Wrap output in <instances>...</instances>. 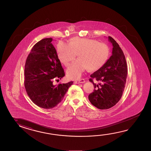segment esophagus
I'll use <instances>...</instances> for the list:
<instances>
[{"label": "esophagus", "instance_id": "1", "mask_svg": "<svg viewBox=\"0 0 151 151\" xmlns=\"http://www.w3.org/2000/svg\"><path fill=\"white\" fill-rule=\"evenodd\" d=\"M86 82V81L84 79H81L80 80L75 81V84H79V83H83Z\"/></svg>", "mask_w": 151, "mask_h": 151}]
</instances>
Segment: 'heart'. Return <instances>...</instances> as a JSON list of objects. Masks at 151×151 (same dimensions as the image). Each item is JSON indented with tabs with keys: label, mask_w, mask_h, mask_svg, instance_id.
I'll return each mask as SVG.
<instances>
[{
	"label": "heart",
	"mask_w": 151,
	"mask_h": 151,
	"mask_svg": "<svg viewBox=\"0 0 151 151\" xmlns=\"http://www.w3.org/2000/svg\"><path fill=\"white\" fill-rule=\"evenodd\" d=\"M57 54L59 61L65 67L75 58L67 70V75L71 79H78L86 69L91 71L98 70L108 61L110 48L108 45L98 41L86 38L73 37L70 43L61 42L58 45Z\"/></svg>",
	"instance_id": "obj_1"
}]
</instances>
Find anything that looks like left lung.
Instances as JSON below:
<instances>
[{"instance_id": "obj_1", "label": "left lung", "mask_w": 151, "mask_h": 151, "mask_svg": "<svg viewBox=\"0 0 151 151\" xmlns=\"http://www.w3.org/2000/svg\"><path fill=\"white\" fill-rule=\"evenodd\" d=\"M113 48L112 55L104 65L90 75L89 81L95 89L88 96L90 103L101 110L108 109L117 104L123 95L127 76L126 59L122 49L111 37H108ZM100 83L96 85L93 79Z\"/></svg>"}]
</instances>
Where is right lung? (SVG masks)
Returning <instances> with one entry per match:
<instances>
[{
	"mask_svg": "<svg viewBox=\"0 0 151 151\" xmlns=\"http://www.w3.org/2000/svg\"><path fill=\"white\" fill-rule=\"evenodd\" d=\"M52 40L51 37L45 38L34 45L26 59L24 70L28 96L35 104L47 109L61 102L73 83L52 84L54 80L65 76V73Z\"/></svg>",
	"mask_w": 151,
	"mask_h": 151,
	"instance_id": "right-lung-1",
	"label": "right lung"
}]
</instances>
